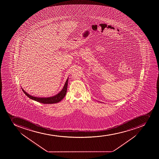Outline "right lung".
Here are the masks:
<instances>
[{
	"instance_id": "add662e5",
	"label": "right lung",
	"mask_w": 159,
	"mask_h": 159,
	"mask_svg": "<svg viewBox=\"0 0 159 159\" xmlns=\"http://www.w3.org/2000/svg\"><path fill=\"white\" fill-rule=\"evenodd\" d=\"M68 81V78L66 81V82H65L62 90L59 93L54 96L48 97V98H39V97H37V96H32V95H30V94H28L26 92H25V91L23 90V89L22 88H21L24 94L27 97H29L30 98L33 99L34 101L44 104H55V103L60 102V101H61L66 95L67 90Z\"/></svg>"
}]
</instances>
